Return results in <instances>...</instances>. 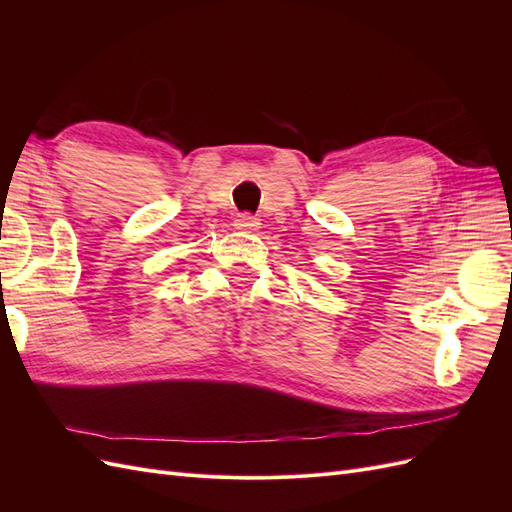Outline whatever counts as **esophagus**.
<instances>
[{
  "label": "esophagus",
  "mask_w": 512,
  "mask_h": 512,
  "mask_svg": "<svg viewBox=\"0 0 512 512\" xmlns=\"http://www.w3.org/2000/svg\"><path fill=\"white\" fill-rule=\"evenodd\" d=\"M235 228L245 230V232H254L260 228V220L252 213H239L237 220H235Z\"/></svg>",
  "instance_id": "esophagus-1"
}]
</instances>
